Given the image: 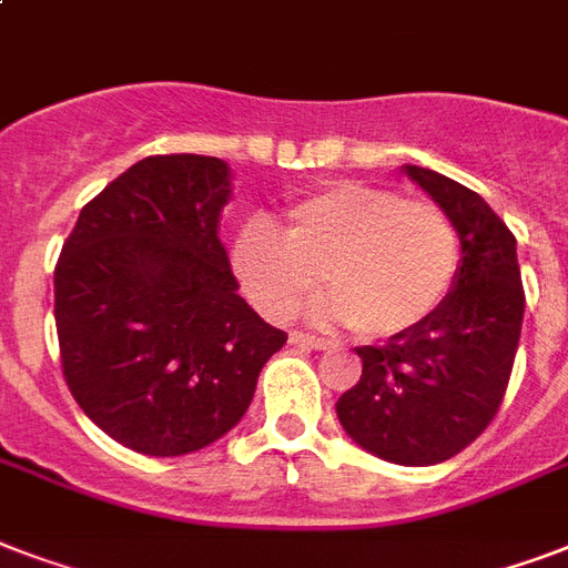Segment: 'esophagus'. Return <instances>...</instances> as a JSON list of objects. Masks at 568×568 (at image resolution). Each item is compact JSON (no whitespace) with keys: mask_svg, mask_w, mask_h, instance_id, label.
<instances>
[{"mask_svg":"<svg viewBox=\"0 0 568 568\" xmlns=\"http://www.w3.org/2000/svg\"><path fill=\"white\" fill-rule=\"evenodd\" d=\"M292 345L310 347V351H329V347H333V342H329V338L310 336V333H292Z\"/></svg>","mask_w":568,"mask_h":568,"instance_id":"1","label":"esophagus"}]
</instances>
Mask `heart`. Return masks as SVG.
Here are the masks:
<instances>
[{
  "label": "heart",
  "instance_id": "1",
  "mask_svg": "<svg viewBox=\"0 0 568 568\" xmlns=\"http://www.w3.org/2000/svg\"><path fill=\"white\" fill-rule=\"evenodd\" d=\"M230 262L265 318H292L324 276L333 297L315 310L318 318L347 321L363 338H392L448 301L459 232L436 205L347 182L288 205L283 235L258 217L244 223Z\"/></svg>",
  "mask_w": 568,
  "mask_h": 568
}]
</instances>
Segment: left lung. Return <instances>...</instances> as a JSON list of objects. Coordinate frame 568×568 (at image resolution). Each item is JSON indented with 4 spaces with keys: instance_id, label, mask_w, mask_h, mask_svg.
Segmentation results:
<instances>
[{
    "instance_id": "left-lung-1",
    "label": "left lung",
    "mask_w": 568,
    "mask_h": 568,
    "mask_svg": "<svg viewBox=\"0 0 568 568\" xmlns=\"http://www.w3.org/2000/svg\"><path fill=\"white\" fill-rule=\"evenodd\" d=\"M409 180L459 232V274L422 327L356 347L363 377L336 400L351 439L397 466H436L471 445L498 413L519 347L525 292L516 239L484 196L427 168Z\"/></svg>"
}]
</instances>
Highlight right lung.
Segmentation results:
<instances>
[{"label":"right lung","instance_id":"1","mask_svg":"<svg viewBox=\"0 0 568 568\" xmlns=\"http://www.w3.org/2000/svg\"><path fill=\"white\" fill-rule=\"evenodd\" d=\"M230 164L150 155L84 205L55 265L61 368L114 442L182 457L247 413L283 329L250 310L221 244Z\"/></svg>","mask_w":568,"mask_h":568}]
</instances>
